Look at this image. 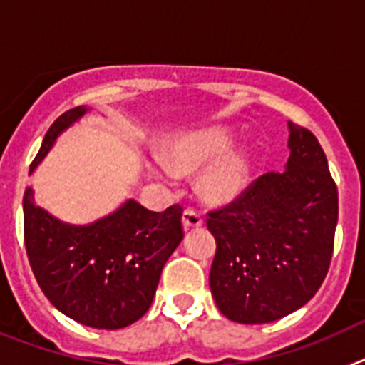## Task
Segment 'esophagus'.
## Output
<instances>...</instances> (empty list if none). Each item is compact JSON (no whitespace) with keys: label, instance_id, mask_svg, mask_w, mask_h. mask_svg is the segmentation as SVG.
I'll return each instance as SVG.
<instances>
[{"label":"esophagus","instance_id":"esophagus-1","mask_svg":"<svg viewBox=\"0 0 365 365\" xmlns=\"http://www.w3.org/2000/svg\"><path fill=\"white\" fill-rule=\"evenodd\" d=\"M202 225V215L199 212L192 210V208H186L185 214H182V227L188 230V228H197Z\"/></svg>","mask_w":365,"mask_h":365}]
</instances>
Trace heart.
Listing matches in <instances>:
<instances>
[{
  "label": "heart",
  "mask_w": 365,
  "mask_h": 365,
  "mask_svg": "<svg viewBox=\"0 0 365 365\" xmlns=\"http://www.w3.org/2000/svg\"><path fill=\"white\" fill-rule=\"evenodd\" d=\"M232 137L225 130H210L180 137L166 148V163L151 160L150 170L164 182H173L177 173H193L206 168L199 180L201 193L212 202L240 197L250 179V157L245 150H232Z\"/></svg>",
  "instance_id": "heart-1"
}]
</instances>
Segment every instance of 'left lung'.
<instances>
[{"mask_svg": "<svg viewBox=\"0 0 365 365\" xmlns=\"http://www.w3.org/2000/svg\"><path fill=\"white\" fill-rule=\"evenodd\" d=\"M285 172L257 177L240 197L208 214L215 257L210 289L237 324H269L303 307L327 276L338 190L318 138L289 122Z\"/></svg>", "mask_w": 365, "mask_h": 365, "instance_id": "left-lung-1", "label": "left lung"}]
</instances>
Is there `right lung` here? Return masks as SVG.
I'll return each mask as SVG.
<instances>
[{
  "instance_id": "add662e5",
  "label": "right lung",
  "mask_w": 365,
  "mask_h": 365,
  "mask_svg": "<svg viewBox=\"0 0 365 365\" xmlns=\"http://www.w3.org/2000/svg\"><path fill=\"white\" fill-rule=\"evenodd\" d=\"M89 111L58 117L45 133L29 173L49 153L58 135ZM182 208L151 212L128 199L117 212L89 225H69L24 195V235L38 285L60 312L95 329H122L143 318L153 302L164 263L185 237Z\"/></svg>"
}]
</instances>
